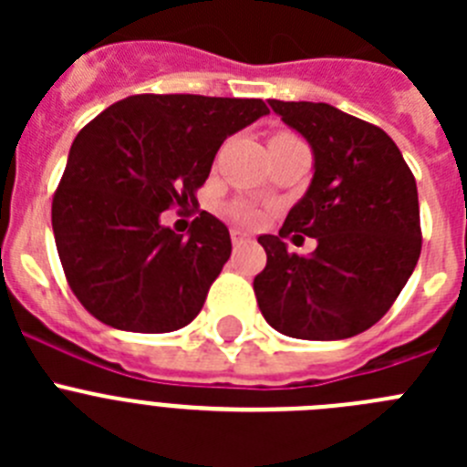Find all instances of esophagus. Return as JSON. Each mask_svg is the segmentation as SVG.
Masks as SVG:
<instances>
[{
  "mask_svg": "<svg viewBox=\"0 0 467 467\" xmlns=\"http://www.w3.org/2000/svg\"><path fill=\"white\" fill-rule=\"evenodd\" d=\"M250 241V236H247L245 231H241V229H231V243H234V245H243V243H247Z\"/></svg>",
  "mask_w": 467,
  "mask_h": 467,
  "instance_id": "1",
  "label": "esophagus"
}]
</instances>
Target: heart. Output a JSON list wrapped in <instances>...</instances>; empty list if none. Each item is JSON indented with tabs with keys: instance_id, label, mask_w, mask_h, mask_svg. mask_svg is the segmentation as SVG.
<instances>
[{
	"instance_id": "b5f03b06",
	"label": "heart",
	"mask_w": 467,
	"mask_h": 467,
	"mask_svg": "<svg viewBox=\"0 0 467 467\" xmlns=\"http://www.w3.org/2000/svg\"><path fill=\"white\" fill-rule=\"evenodd\" d=\"M275 138H290V135L278 133ZM231 214H234V220H236L238 224H245V226H254V224H259V220H262V210L253 203H245V201H241V203H234Z\"/></svg>"
}]
</instances>
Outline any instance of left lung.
<instances>
[{
	"label": "left lung",
	"mask_w": 467,
	"mask_h": 467,
	"mask_svg": "<svg viewBox=\"0 0 467 467\" xmlns=\"http://www.w3.org/2000/svg\"><path fill=\"white\" fill-rule=\"evenodd\" d=\"M269 105L311 142L316 172L278 236L257 238L266 250L253 283L259 311L295 339H348L386 316L419 262L416 180L374 123L325 102ZM299 233L318 241L311 258L286 253L282 238Z\"/></svg>",
	"instance_id": "left-lung-1"
}]
</instances>
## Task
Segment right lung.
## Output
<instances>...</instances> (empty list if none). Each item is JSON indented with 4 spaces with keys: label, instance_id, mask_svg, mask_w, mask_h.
<instances>
[{
    "label": "right lung",
    "instance_id": "add662e5",
    "mask_svg": "<svg viewBox=\"0 0 467 467\" xmlns=\"http://www.w3.org/2000/svg\"><path fill=\"white\" fill-rule=\"evenodd\" d=\"M264 114L257 98L142 93L81 128L51 222L65 278L90 316L142 334L198 316L231 257L229 229L203 210L182 238L161 213L196 203L222 142Z\"/></svg>",
    "mask_w": 467,
    "mask_h": 467
}]
</instances>
